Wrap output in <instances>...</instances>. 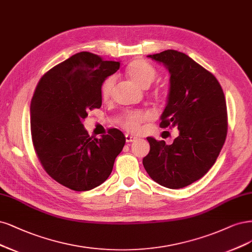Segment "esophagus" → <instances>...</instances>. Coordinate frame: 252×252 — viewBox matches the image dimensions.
Listing matches in <instances>:
<instances>
[{"mask_svg": "<svg viewBox=\"0 0 252 252\" xmlns=\"http://www.w3.org/2000/svg\"><path fill=\"white\" fill-rule=\"evenodd\" d=\"M125 138H126V142L127 143H130V142H134L137 140V137L134 136V135H131V134H126L125 135Z\"/></svg>", "mask_w": 252, "mask_h": 252, "instance_id": "obj_1", "label": "esophagus"}]
</instances>
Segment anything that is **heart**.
I'll return each instance as SVG.
<instances>
[{
	"label": "heart",
	"instance_id": "1",
	"mask_svg": "<svg viewBox=\"0 0 252 252\" xmlns=\"http://www.w3.org/2000/svg\"><path fill=\"white\" fill-rule=\"evenodd\" d=\"M126 74L136 85L142 89H147L154 82L158 76L156 68L145 59L138 58L134 59L126 67ZM116 80L114 77H108L101 84L100 94L103 100H108L111 97L112 91L115 88ZM154 94L156 96H159L161 94L160 89L155 90ZM154 118V114L150 110H135L128 111L122 117L120 121V124L122 125L128 131L136 132L140 129L143 123L148 122Z\"/></svg>",
	"mask_w": 252,
	"mask_h": 252
}]
</instances>
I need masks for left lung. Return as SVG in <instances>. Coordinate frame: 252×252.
<instances>
[{
    "mask_svg": "<svg viewBox=\"0 0 252 252\" xmlns=\"http://www.w3.org/2000/svg\"><path fill=\"white\" fill-rule=\"evenodd\" d=\"M148 57L171 75L159 126L177 128L179 134L171 145L147 137L150 151L143 164L160 186L185 188L203 177L219 156L227 134L226 101L217 78L185 53L167 50Z\"/></svg>",
    "mask_w": 252,
    "mask_h": 252,
    "instance_id": "left-lung-1",
    "label": "left lung"
}]
</instances>
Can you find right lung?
I'll use <instances>...</instances> for the list:
<instances>
[{
  "label": "right lung",
  "mask_w": 252,
  "mask_h": 252,
  "mask_svg": "<svg viewBox=\"0 0 252 252\" xmlns=\"http://www.w3.org/2000/svg\"><path fill=\"white\" fill-rule=\"evenodd\" d=\"M119 67L80 52L49 70L34 91L30 127L37 158L49 176L77 192L103 184L125 145L117 128L93 138L83 126L88 112L102 105V82Z\"/></svg>",
  "instance_id": "1"
}]
</instances>
